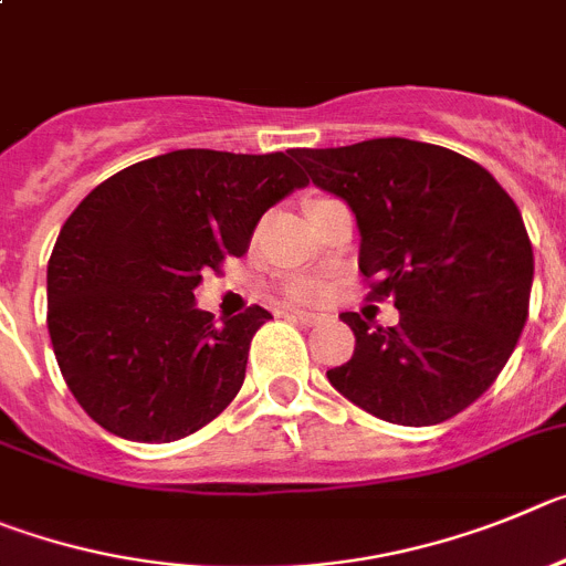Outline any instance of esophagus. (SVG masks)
<instances>
[{"instance_id":"obj_1","label":"esophagus","mask_w":566,"mask_h":566,"mask_svg":"<svg viewBox=\"0 0 566 566\" xmlns=\"http://www.w3.org/2000/svg\"><path fill=\"white\" fill-rule=\"evenodd\" d=\"M290 315H293L298 324H307V327H313V324H321V321H324L318 313H307V310H293Z\"/></svg>"}]
</instances>
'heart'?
Segmentation results:
<instances>
[{
    "label": "heart",
    "instance_id": "heart-1",
    "mask_svg": "<svg viewBox=\"0 0 566 566\" xmlns=\"http://www.w3.org/2000/svg\"><path fill=\"white\" fill-rule=\"evenodd\" d=\"M298 295H318V284H302V287L295 290Z\"/></svg>",
    "mask_w": 566,
    "mask_h": 566
}]
</instances>
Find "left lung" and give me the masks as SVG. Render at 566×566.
Masks as SVG:
<instances>
[{
	"label": "left lung",
	"instance_id": "1",
	"mask_svg": "<svg viewBox=\"0 0 566 566\" xmlns=\"http://www.w3.org/2000/svg\"><path fill=\"white\" fill-rule=\"evenodd\" d=\"M293 157L353 208L369 295H391L400 313L386 329L340 315L355 353L329 384L397 426L460 415L496 380L527 321L533 248L516 202L480 163L406 137Z\"/></svg>",
	"mask_w": 566,
	"mask_h": 566
}]
</instances>
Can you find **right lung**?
<instances>
[{
  "mask_svg": "<svg viewBox=\"0 0 566 566\" xmlns=\"http://www.w3.org/2000/svg\"><path fill=\"white\" fill-rule=\"evenodd\" d=\"M307 177L293 151L177 149L93 188L48 264V329L81 409L112 434H195L245 380L251 338L271 313L213 324L197 307L202 271L242 256L253 228Z\"/></svg>",
  "mask_w": 566,
  "mask_h": 566,
  "instance_id": "1",
  "label": "right lung"
}]
</instances>
